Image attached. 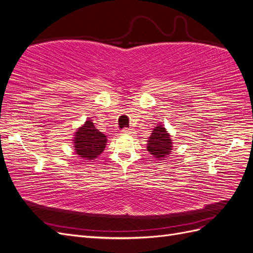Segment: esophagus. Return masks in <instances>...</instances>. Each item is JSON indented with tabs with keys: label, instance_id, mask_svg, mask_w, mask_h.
<instances>
[{
	"label": "esophagus",
	"instance_id": "34e87169",
	"mask_svg": "<svg viewBox=\"0 0 253 253\" xmlns=\"http://www.w3.org/2000/svg\"><path fill=\"white\" fill-rule=\"evenodd\" d=\"M129 133H131V128H124L120 132V134H122V135H124V134H129Z\"/></svg>",
	"mask_w": 253,
	"mask_h": 253
}]
</instances>
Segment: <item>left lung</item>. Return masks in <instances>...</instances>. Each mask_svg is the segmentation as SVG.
<instances>
[{"label":"left lung","mask_w":253,"mask_h":253,"mask_svg":"<svg viewBox=\"0 0 253 253\" xmlns=\"http://www.w3.org/2000/svg\"><path fill=\"white\" fill-rule=\"evenodd\" d=\"M173 148L171 135L167 132L164 126L157 125L155 128L152 131L151 136L149 137L147 150L158 160L165 159L171 154V150Z\"/></svg>","instance_id":"1"}]
</instances>
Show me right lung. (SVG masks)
Masks as SVG:
<instances>
[{
    "mask_svg": "<svg viewBox=\"0 0 253 253\" xmlns=\"http://www.w3.org/2000/svg\"><path fill=\"white\" fill-rule=\"evenodd\" d=\"M73 141L76 154L85 160H93L104 151L108 139L98 131L91 120L87 119L75 133Z\"/></svg>",
    "mask_w": 253,
    "mask_h": 253,
    "instance_id": "obj_1",
    "label": "right lung"
}]
</instances>
